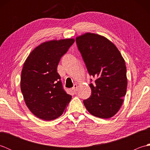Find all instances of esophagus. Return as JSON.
<instances>
[{
	"mask_svg": "<svg viewBox=\"0 0 150 150\" xmlns=\"http://www.w3.org/2000/svg\"><path fill=\"white\" fill-rule=\"evenodd\" d=\"M77 89H78L77 84H74V86H73V87L72 88V90H73V91L76 92V91H77Z\"/></svg>",
	"mask_w": 150,
	"mask_h": 150,
	"instance_id": "1",
	"label": "esophagus"
}]
</instances>
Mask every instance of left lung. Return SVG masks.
<instances>
[{"mask_svg": "<svg viewBox=\"0 0 150 150\" xmlns=\"http://www.w3.org/2000/svg\"><path fill=\"white\" fill-rule=\"evenodd\" d=\"M89 74L97 79L90 84V97L84 100L92 115L109 119L122 106L126 93L125 60L115 45L100 35L86 33L76 38Z\"/></svg>", "mask_w": 150, "mask_h": 150, "instance_id": "8db88e82", "label": "left lung"}]
</instances>
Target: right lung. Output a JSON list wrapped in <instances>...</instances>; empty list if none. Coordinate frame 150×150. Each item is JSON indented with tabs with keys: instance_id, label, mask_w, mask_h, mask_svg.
Instances as JSON below:
<instances>
[{
	"instance_id": "right-lung-1",
	"label": "right lung",
	"mask_w": 150,
	"mask_h": 150,
	"mask_svg": "<svg viewBox=\"0 0 150 150\" xmlns=\"http://www.w3.org/2000/svg\"><path fill=\"white\" fill-rule=\"evenodd\" d=\"M74 39L44 42L33 50L24 63L21 89L27 107L44 120L59 117L71 99L62 88L57 73L59 62Z\"/></svg>"
}]
</instances>
